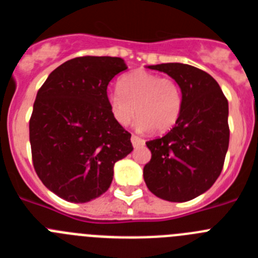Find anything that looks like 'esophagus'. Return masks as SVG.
Listing matches in <instances>:
<instances>
[{"mask_svg": "<svg viewBox=\"0 0 258 258\" xmlns=\"http://www.w3.org/2000/svg\"><path fill=\"white\" fill-rule=\"evenodd\" d=\"M132 145H133L134 149H137V147H142V146H145V140H142V138H140V137L137 136H132Z\"/></svg>", "mask_w": 258, "mask_h": 258, "instance_id": "34e87169", "label": "esophagus"}]
</instances>
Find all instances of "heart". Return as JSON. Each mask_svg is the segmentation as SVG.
I'll return each instance as SVG.
<instances>
[{"mask_svg":"<svg viewBox=\"0 0 258 258\" xmlns=\"http://www.w3.org/2000/svg\"><path fill=\"white\" fill-rule=\"evenodd\" d=\"M111 115L120 125H127L136 115L137 131L164 133L175 125L182 108V93L170 77L138 70L120 81V88L107 93Z\"/></svg>","mask_w":258,"mask_h":258,"instance_id":"b5f03b06","label":"heart"}]
</instances>
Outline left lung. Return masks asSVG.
<instances>
[{
    "instance_id": "obj_1",
    "label": "left lung",
    "mask_w": 258,
    "mask_h": 258,
    "mask_svg": "<svg viewBox=\"0 0 258 258\" xmlns=\"http://www.w3.org/2000/svg\"><path fill=\"white\" fill-rule=\"evenodd\" d=\"M177 81L182 108L174 127L146 142L151 160L143 168L149 190L160 199L182 203L212 187L229 149V103L209 74L182 63L149 66Z\"/></svg>"
}]
</instances>
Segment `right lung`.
Here are the masks:
<instances>
[{"mask_svg": "<svg viewBox=\"0 0 258 258\" xmlns=\"http://www.w3.org/2000/svg\"><path fill=\"white\" fill-rule=\"evenodd\" d=\"M116 56H80L52 71L38 90L29 120L38 178L71 203L108 190L116 161L133 151L131 133L111 115L107 86L126 70Z\"/></svg>", "mask_w": 258, "mask_h": 258, "instance_id": "obj_1", "label": "right lung"}]
</instances>
